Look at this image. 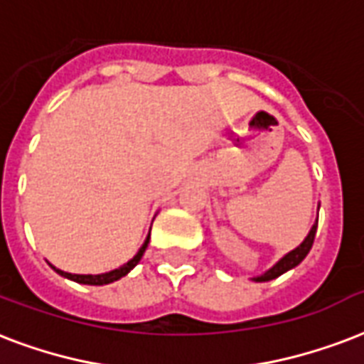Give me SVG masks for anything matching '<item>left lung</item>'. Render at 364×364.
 <instances>
[{
  "instance_id": "1",
  "label": "left lung",
  "mask_w": 364,
  "mask_h": 364,
  "mask_svg": "<svg viewBox=\"0 0 364 364\" xmlns=\"http://www.w3.org/2000/svg\"><path fill=\"white\" fill-rule=\"evenodd\" d=\"M318 208H321V206H318ZM317 223H318V218L315 219V223H313L311 231L307 232V237L304 238V242L299 244V246H296V248H294L292 252H288L287 256H282L281 259L274 263L273 267H269L267 271H265V273L254 277L252 281H254V282L273 281V279H277V277H281V274H284V273H287V271H290V269L298 267L299 263H301L305 259V256L309 254V250H311L313 240H315V232H317Z\"/></svg>"
}]
</instances>
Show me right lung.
<instances>
[{
    "label": "right lung",
    "mask_w": 364,
    "mask_h": 364,
    "mask_svg": "<svg viewBox=\"0 0 364 364\" xmlns=\"http://www.w3.org/2000/svg\"><path fill=\"white\" fill-rule=\"evenodd\" d=\"M149 240H151V232L146 235L145 242H143V246L139 248V252L135 254V256L129 259L127 263H124L122 267L118 269H112V271H108V273H101V274H72V273H66V271H60V269L53 267L51 263V269L55 271V273H59L60 277H65V279H70V281L74 282H80V284H91V287H102V284H110V282L114 281H120L122 277H126L129 271H132L135 265H137L139 262H141V257H143V254H145L146 246H149Z\"/></svg>",
    "instance_id": "obj_1"
}]
</instances>
